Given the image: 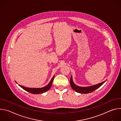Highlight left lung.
<instances>
[{"label":"left lung","instance_id":"8db88e82","mask_svg":"<svg viewBox=\"0 0 121 121\" xmlns=\"http://www.w3.org/2000/svg\"><path fill=\"white\" fill-rule=\"evenodd\" d=\"M106 81H103L100 83L98 84L97 85H95L91 86H89V87H79V86L76 85L75 84L73 81L72 77L71 76L70 79V84L71 85V87L72 88L73 90L76 91V92L79 93H82V94H87L91 92H93L95 90H97L99 88L100 86L104 83Z\"/></svg>","mask_w":121,"mask_h":121}]
</instances>
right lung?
Returning a JSON list of instances; mask_svg holds the SVG:
<instances>
[{
    "label": "right lung",
    "mask_w": 121,
    "mask_h": 121,
    "mask_svg": "<svg viewBox=\"0 0 121 121\" xmlns=\"http://www.w3.org/2000/svg\"><path fill=\"white\" fill-rule=\"evenodd\" d=\"M54 78H55V75L52 78L50 82L49 83V84L47 85H46V86H45V87H44L43 88H29L24 87H23V86H22L20 85H19L23 90H24L25 91L30 93L34 94H41V93L45 92V91H47L51 88L52 85Z\"/></svg>",
    "instance_id": "obj_1"
}]
</instances>
